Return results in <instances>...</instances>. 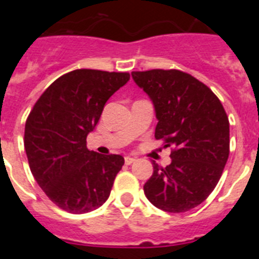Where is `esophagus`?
Wrapping results in <instances>:
<instances>
[{
    "instance_id": "obj_1",
    "label": "esophagus",
    "mask_w": 259,
    "mask_h": 259,
    "mask_svg": "<svg viewBox=\"0 0 259 259\" xmlns=\"http://www.w3.org/2000/svg\"><path fill=\"white\" fill-rule=\"evenodd\" d=\"M135 161H136V159H135L134 157H130V155H128V157H125V158H124L125 164H131V163H134Z\"/></svg>"
}]
</instances>
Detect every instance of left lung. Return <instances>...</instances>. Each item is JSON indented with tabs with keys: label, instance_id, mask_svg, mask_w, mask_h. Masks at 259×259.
<instances>
[{
	"label": "left lung",
	"instance_id": "1",
	"mask_svg": "<svg viewBox=\"0 0 259 259\" xmlns=\"http://www.w3.org/2000/svg\"><path fill=\"white\" fill-rule=\"evenodd\" d=\"M131 75L154 105L155 139L166 148L174 146L168 166L153 162V175L144 185L146 198L163 211H188L209 197L227 163V114L211 89L187 72L149 70Z\"/></svg>",
	"mask_w": 259,
	"mask_h": 259
}]
</instances>
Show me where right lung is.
<instances>
[{
  "instance_id": "obj_1",
  "label": "right lung",
  "mask_w": 259,
  "mask_h": 259,
  "mask_svg": "<svg viewBox=\"0 0 259 259\" xmlns=\"http://www.w3.org/2000/svg\"><path fill=\"white\" fill-rule=\"evenodd\" d=\"M128 80V72L71 71L48 87L27 118L24 149L32 175L65 211H93L109 198L124 158L89 150L87 136Z\"/></svg>"
}]
</instances>
